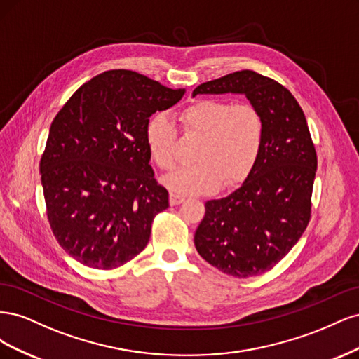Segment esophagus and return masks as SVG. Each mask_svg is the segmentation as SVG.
<instances>
[{"mask_svg":"<svg viewBox=\"0 0 359 359\" xmlns=\"http://www.w3.org/2000/svg\"><path fill=\"white\" fill-rule=\"evenodd\" d=\"M184 201H186V198L181 196V194H178V193H170V196H169V203H170L172 206L180 205V203H181V202H184Z\"/></svg>","mask_w":359,"mask_h":359,"instance_id":"obj_1","label":"esophagus"}]
</instances>
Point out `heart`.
Masks as SVG:
<instances>
[{"mask_svg":"<svg viewBox=\"0 0 359 359\" xmlns=\"http://www.w3.org/2000/svg\"><path fill=\"white\" fill-rule=\"evenodd\" d=\"M178 118L184 132L203 139L194 156L196 165L180 168L165 178L172 191L201 194L215 190L222 181L224 186H235L247 178L265 137V123L257 107L205 99L184 106ZM145 140L161 170L175 166L178 128L168 115L158 114L149 119Z\"/></svg>","mask_w":359,"mask_h":359,"instance_id":"1","label":"heart"}]
</instances>
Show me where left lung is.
Wrapping results in <instances>:
<instances>
[{"mask_svg":"<svg viewBox=\"0 0 359 359\" xmlns=\"http://www.w3.org/2000/svg\"><path fill=\"white\" fill-rule=\"evenodd\" d=\"M244 94L265 123L264 147L240 189L205 203L198 253L224 274H264L298 243L311 217L318 156L306 115L283 85L253 70L201 83L196 94Z\"/></svg>","mask_w":359,"mask_h":359,"instance_id":"8db88e82","label":"left lung"}]
</instances>
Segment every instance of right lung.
Listing matches in <instances>:
<instances>
[{
  "label": "right lung",
  "mask_w": 359,
  "mask_h": 359,
  "mask_svg": "<svg viewBox=\"0 0 359 359\" xmlns=\"http://www.w3.org/2000/svg\"><path fill=\"white\" fill-rule=\"evenodd\" d=\"M184 93L109 70L83 83L53 118L40 160L46 214L58 244L82 265L115 269L147 247L169 193L154 178L145 130L151 115Z\"/></svg>",
  "instance_id": "obj_1"
}]
</instances>
